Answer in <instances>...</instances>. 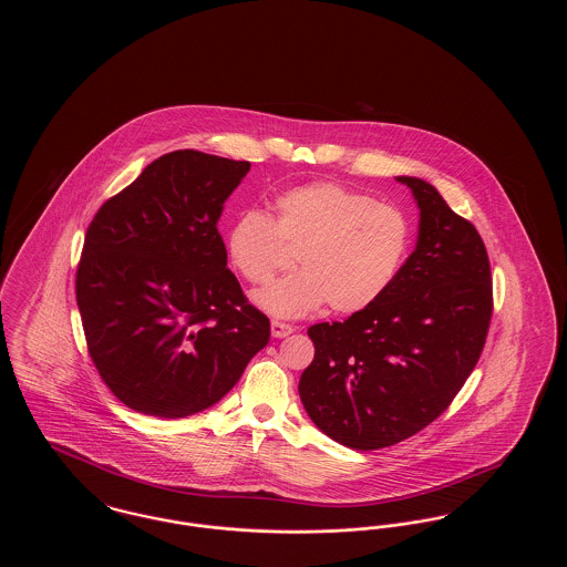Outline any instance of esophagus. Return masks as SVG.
I'll return each instance as SVG.
<instances>
[{
	"mask_svg": "<svg viewBox=\"0 0 567 567\" xmlns=\"http://www.w3.org/2000/svg\"><path fill=\"white\" fill-rule=\"evenodd\" d=\"M289 333H293V327H291V324L271 321V336H274V338H287Z\"/></svg>",
	"mask_w": 567,
	"mask_h": 567,
	"instance_id": "34e87169",
	"label": "esophagus"
}]
</instances>
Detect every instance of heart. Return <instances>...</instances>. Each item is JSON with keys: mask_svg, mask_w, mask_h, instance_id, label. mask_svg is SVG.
I'll return each mask as SVG.
<instances>
[{"mask_svg": "<svg viewBox=\"0 0 567 567\" xmlns=\"http://www.w3.org/2000/svg\"><path fill=\"white\" fill-rule=\"evenodd\" d=\"M410 227L404 213L340 183L317 181L282 190L271 218L250 210L238 216L225 250L231 268L264 287L296 250L301 270L255 297L280 319L303 317L323 303L338 315L372 306L404 261Z\"/></svg>", "mask_w": 567, "mask_h": 567, "instance_id": "1", "label": "heart"}]
</instances>
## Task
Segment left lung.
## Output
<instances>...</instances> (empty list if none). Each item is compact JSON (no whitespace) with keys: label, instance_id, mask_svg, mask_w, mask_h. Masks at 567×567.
<instances>
[{"label":"left lung","instance_id":"8db88e82","mask_svg":"<svg viewBox=\"0 0 567 567\" xmlns=\"http://www.w3.org/2000/svg\"><path fill=\"white\" fill-rule=\"evenodd\" d=\"M421 210L419 240L386 291L342 323L308 329L299 398L331 440L377 451L425 430L485 349L493 285L485 243L430 183L398 176Z\"/></svg>","mask_w":567,"mask_h":567}]
</instances>
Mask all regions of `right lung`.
I'll return each instance as SVG.
<instances>
[{
  "mask_svg": "<svg viewBox=\"0 0 567 567\" xmlns=\"http://www.w3.org/2000/svg\"><path fill=\"white\" fill-rule=\"evenodd\" d=\"M250 163L174 151L93 216L76 270L86 349L135 412L183 419L215 405L270 340V319L227 270L225 199Z\"/></svg>",
  "mask_w": 567,
  "mask_h": 567,
  "instance_id": "obj_1",
  "label": "right lung"
}]
</instances>
